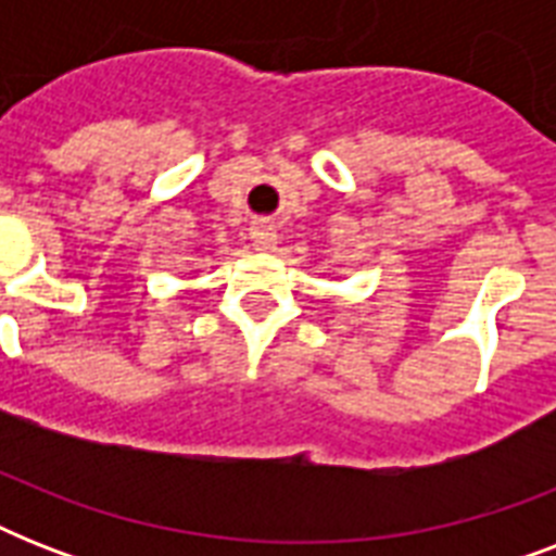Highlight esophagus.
<instances>
[{
	"mask_svg": "<svg viewBox=\"0 0 556 556\" xmlns=\"http://www.w3.org/2000/svg\"><path fill=\"white\" fill-rule=\"evenodd\" d=\"M251 242L256 251H274L277 248V227L270 222H256L251 227Z\"/></svg>",
	"mask_w": 556,
	"mask_h": 556,
	"instance_id": "obj_1",
	"label": "esophagus"
}]
</instances>
